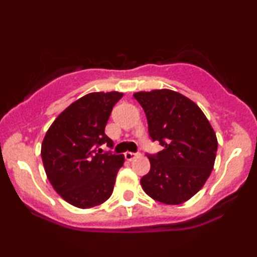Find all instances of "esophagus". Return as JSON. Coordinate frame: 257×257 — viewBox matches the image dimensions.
Instances as JSON below:
<instances>
[{"mask_svg": "<svg viewBox=\"0 0 257 257\" xmlns=\"http://www.w3.org/2000/svg\"><path fill=\"white\" fill-rule=\"evenodd\" d=\"M139 156H140V153H134V152H125L124 153V157L126 161H133V159L139 157Z\"/></svg>", "mask_w": 257, "mask_h": 257, "instance_id": "34e87169", "label": "esophagus"}]
</instances>
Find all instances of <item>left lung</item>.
<instances>
[{"label":"left lung","instance_id":"obj_1","mask_svg":"<svg viewBox=\"0 0 257 257\" xmlns=\"http://www.w3.org/2000/svg\"><path fill=\"white\" fill-rule=\"evenodd\" d=\"M134 98L145 111L150 137L164 147L147 155L151 169L140 180L143 190L164 204H182L210 176L216 134L198 105L178 91H139Z\"/></svg>","mask_w":257,"mask_h":257}]
</instances>
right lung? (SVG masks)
Returning <instances> with one entry per match:
<instances>
[{
  "instance_id": "obj_1",
  "label": "right lung",
  "mask_w": 257,
  "mask_h": 257,
  "mask_svg": "<svg viewBox=\"0 0 257 257\" xmlns=\"http://www.w3.org/2000/svg\"><path fill=\"white\" fill-rule=\"evenodd\" d=\"M118 91L82 96L66 107L49 126L41 147L47 178L64 200L81 209L100 205L111 197L124 156L102 153V144L113 143L105 134Z\"/></svg>"
}]
</instances>
